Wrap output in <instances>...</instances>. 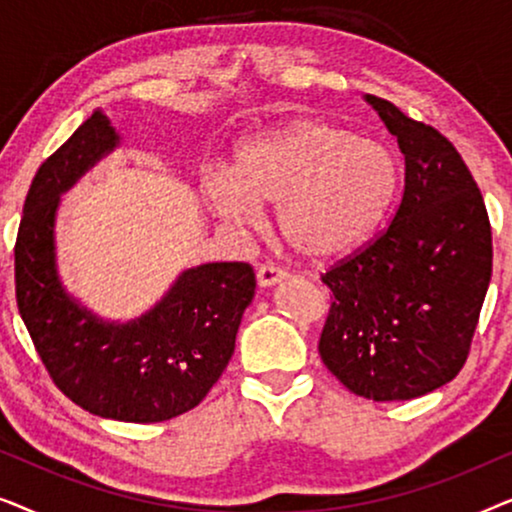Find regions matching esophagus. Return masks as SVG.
<instances>
[{"mask_svg": "<svg viewBox=\"0 0 512 512\" xmlns=\"http://www.w3.org/2000/svg\"><path fill=\"white\" fill-rule=\"evenodd\" d=\"M286 272L282 268H275V265H261L256 270V282L261 289H268V286H275L279 282H284Z\"/></svg>", "mask_w": 512, "mask_h": 512, "instance_id": "esophagus-1", "label": "esophagus"}]
</instances>
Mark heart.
Returning a JSON list of instances; mask_svg holds the SVG:
<instances>
[{"label":"heart","instance_id":"b5f03b06","mask_svg":"<svg viewBox=\"0 0 512 512\" xmlns=\"http://www.w3.org/2000/svg\"><path fill=\"white\" fill-rule=\"evenodd\" d=\"M398 165L387 146L321 118H291L235 146L230 170L198 179V195L221 226L261 228L277 205V230L296 254L331 261L352 254L387 219Z\"/></svg>","mask_w":512,"mask_h":512}]
</instances>
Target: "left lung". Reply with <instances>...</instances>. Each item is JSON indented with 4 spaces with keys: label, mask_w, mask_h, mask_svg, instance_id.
Segmentation results:
<instances>
[{
    "label": "left lung",
    "mask_w": 512,
    "mask_h": 512,
    "mask_svg": "<svg viewBox=\"0 0 512 512\" xmlns=\"http://www.w3.org/2000/svg\"><path fill=\"white\" fill-rule=\"evenodd\" d=\"M363 100L396 137L405 188L387 233L321 277L333 305L319 354L352 394L410 401L466 363L492 277V228L450 139L382 97Z\"/></svg>",
    "instance_id": "1"
}]
</instances>
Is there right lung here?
<instances>
[{
  "label": "right lung",
  "mask_w": 512,
  "mask_h": 512,
  "mask_svg": "<svg viewBox=\"0 0 512 512\" xmlns=\"http://www.w3.org/2000/svg\"><path fill=\"white\" fill-rule=\"evenodd\" d=\"M118 146L121 135L97 109L34 174L16 240V300L62 394L90 415L153 424L195 408L219 380L256 277L247 263L186 268L130 321L104 319L72 296L55 247L60 198Z\"/></svg>",
  "instance_id": "add662e5"
}]
</instances>
